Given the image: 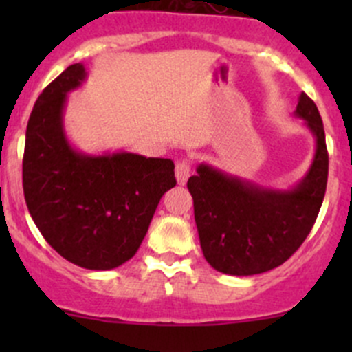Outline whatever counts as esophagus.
I'll list each match as a JSON object with an SVG mask.
<instances>
[{
  "label": "esophagus",
  "instance_id": "esophagus-1",
  "mask_svg": "<svg viewBox=\"0 0 352 352\" xmlns=\"http://www.w3.org/2000/svg\"><path fill=\"white\" fill-rule=\"evenodd\" d=\"M189 175H190L189 162H186V160H180L175 166V177H177V182H179V186H184V184L187 182V179H189Z\"/></svg>",
  "mask_w": 352,
  "mask_h": 352
}]
</instances>
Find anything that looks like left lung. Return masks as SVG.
Here are the masks:
<instances>
[{"mask_svg":"<svg viewBox=\"0 0 352 352\" xmlns=\"http://www.w3.org/2000/svg\"><path fill=\"white\" fill-rule=\"evenodd\" d=\"M294 117L303 119L315 140L310 168L296 186H258L209 163H199L187 182L202 254L223 274L254 276L278 267L300 248L317 219L329 175L324 124L305 94Z\"/></svg>","mask_w":352,"mask_h":352,"instance_id":"1","label":"left lung"}]
</instances>
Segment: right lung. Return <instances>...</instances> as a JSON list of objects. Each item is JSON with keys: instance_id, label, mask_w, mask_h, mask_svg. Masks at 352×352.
<instances>
[{"instance_id": "right-lung-1", "label": "right lung", "mask_w": 352, "mask_h": 352, "mask_svg": "<svg viewBox=\"0 0 352 352\" xmlns=\"http://www.w3.org/2000/svg\"><path fill=\"white\" fill-rule=\"evenodd\" d=\"M87 76L81 63L71 65L38 95L25 136L23 194L35 226L59 255L109 271L138 252L160 199L175 187V165L170 158L74 148L65 109L67 94Z\"/></svg>"}]
</instances>
